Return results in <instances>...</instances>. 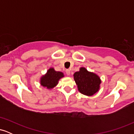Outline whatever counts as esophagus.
<instances>
[{
  "label": "esophagus",
  "mask_w": 134,
  "mask_h": 134,
  "mask_svg": "<svg viewBox=\"0 0 134 134\" xmlns=\"http://www.w3.org/2000/svg\"><path fill=\"white\" fill-rule=\"evenodd\" d=\"M65 72H66V74H67V76H70V70H69V69H66V70H65Z\"/></svg>",
  "instance_id": "esophagus-1"
}]
</instances>
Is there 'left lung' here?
Returning <instances> with one entry per match:
<instances>
[{
  "mask_svg": "<svg viewBox=\"0 0 134 134\" xmlns=\"http://www.w3.org/2000/svg\"><path fill=\"white\" fill-rule=\"evenodd\" d=\"M74 79L79 91L86 96H92L98 92L101 82L99 76L87 71L84 67H81L79 71L75 72Z\"/></svg>",
  "mask_w": 134,
  "mask_h": 134,
  "instance_id": "obj_1",
  "label": "left lung"
}]
</instances>
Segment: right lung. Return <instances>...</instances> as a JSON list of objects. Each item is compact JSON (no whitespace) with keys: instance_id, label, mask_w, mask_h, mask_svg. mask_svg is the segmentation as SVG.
Instances as JSON below:
<instances>
[{"instance_id":"right-lung-1","label":"right lung","mask_w":134,"mask_h":134,"mask_svg":"<svg viewBox=\"0 0 134 134\" xmlns=\"http://www.w3.org/2000/svg\"><path fill=\"white\" fill-rule=\"evenodd\" d=\"M64 76L62 72L55 71L53 68H50L48 70L47 74L41 78L40 84L42 86L50 90L56 86L59 79Z\"/></svg>"}]
</instances>
